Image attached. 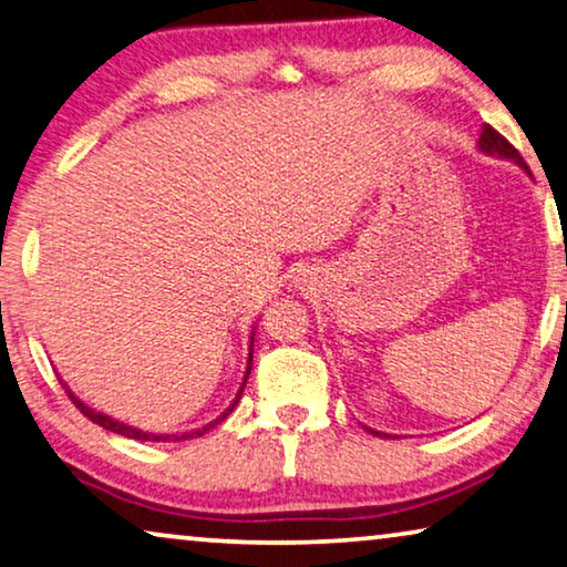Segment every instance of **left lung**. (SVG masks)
<instances>
[{"label":"left lung","mask_w":567,"mask_h":567,"mask_svg":"<svg viewBox=\"0 0 567 567\" xmlns=\"http://www.w3.org/2000/svg\"><path fill=\"white\" fill-rule=\"evenodd\" d=\"M478 152H484V155H492V157H502V159H512V163H517L522 171H525L527 175H529V167L522 163V157H519V152L514 150L509 142H506L499 132L496 130H492V126L488 124H484L481 126V134H478ZM369 433H374V435H379V437H386V433H379V430H371V427H367Z\"/></svg>","instance_id":"8db88e82"}]
</instances>
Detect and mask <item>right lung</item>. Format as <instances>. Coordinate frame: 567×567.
I'll return each mask as SVG.
<instances>
[{"instance_id": "obj_1", "label": "right lung", "mask_w": 567, "mask_h": 567, "mask_svg": "<svg viewBox=\"0 0 567 567\" xmlns=\"http://www.w3.org/2000/svg\"><path fill=\"white\" fill-rule=\"evenodd\" d=\"M255 336H257V326H255V331H251V336H249V357H247V369H244V379H241V386H239V392H236V396L231 400V404L229 408H226L221 415H218L216 420H210V422H206V425L203 427H196V430H185V433H150V430H142V427H134V425H130V422H122V420H116V417H112V415H106V412H99V410H94V408H89L86 402L81 400V396H75V392L71 390V386H68L63 379H61V384L65 386V394L71 396V402L75 404V408H79L83 415H86L91 422H96V425H101L104 430H112V433H116V435H124V437H132V441H152V443H177V441H193V437H200V435H206L208 430H214L218 422H224L226 417L231 415L234 412V408H236V402L241 400V392H244V386H247V379H249V374H251V361H255Z\"/></svg>"}]
</instances>
